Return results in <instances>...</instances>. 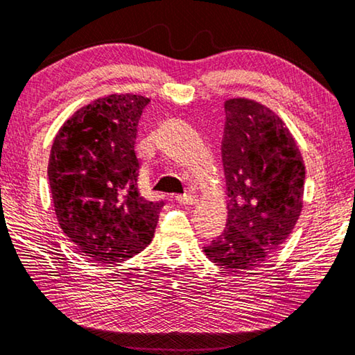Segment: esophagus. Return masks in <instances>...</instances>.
Returning <instances> with one entry per match:
<instances>
[{"instance_id":"obj_1","label":"esophagus","mask_w":355,"mask_h":355,"mask_svg":"<svg viewBox=\"0 0 355 355\" xmlns=\"http://www.w3.org/2000/svg\"><path fill=\"white\" fill-rule=\"evenodd\" d=\"M176 201L182 206H193V205H196V201L198 200H196V196H193V195H178Z\"/></svg>"}]
</instances>
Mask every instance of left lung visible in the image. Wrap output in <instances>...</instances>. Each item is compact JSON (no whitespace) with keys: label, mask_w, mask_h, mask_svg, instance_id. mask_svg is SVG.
Here are the masks:
<instances>
[{"label":"left lung","mask_w":355,"mask_h":355,"mask_svg":"<svg viewBox=\"0 0 355 355\" xmlns=\"http://www.w3.org/2000/svg\"><path fill=\"white\" fill-rule=\"evenodd\" d=\"M225 112L228 220L205 253L222 269L253 270L286 242L297 223L305 165L291 132L269 107L236 97L225 102Z\"/></svg>","instance_id":"1"}]
</instances>
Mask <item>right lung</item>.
<instances>
[{
	"instance_id": "add662e5",
	"label": "right lung",
	"mask_w": 355,
	"mask_h": 355,
	"mask_svg": "<svg viewBox=\"0 0 355 355\" xmlns=\"http://www.w3.org/2000/svg\"><path fill=\"white\" fill-rule=\"evenodd\" d=\"M150 98L112 94L77 110L58 130L49 159L55 214L85 257L121 263L153 241L164 202L138 191V121Z\"/></svg>"
}]
</instances>
